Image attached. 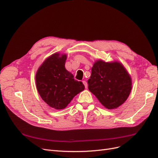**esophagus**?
<instances>
[{
  "label": "esophagus",
  "mask_w": 158,
  "mask_h": 158,
  "mask_svg": "<svg viewBox=\"0 0 158 158\" xmlns=\"http://www.w3.org/2000/svg\"><path fill=\"white\" fill-rule=\"evenodd\" d=\"M82 82H83V84H84V85L85 88H88V83L86 82V81L84 80V81H82Z\"/></svg>",
  "instance_id": "obj_1"
}]
</instances>
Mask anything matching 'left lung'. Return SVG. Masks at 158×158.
<instances>
[{"instance_id":"obj_1","label":"left lung","mask_w":158,"mask_h":158,"mask_svg":"<svg viewBox=\"0 0 158 158\" xmlns=\"http://www.w3.org/2000/svg\"><path fill=\"white\" fill-rule=\"evenodd\" d=\"M88 84L90 92L109 109L117 108L125 102L132 88L130 76L117 62L98 60L92 69Z\"/></svg>"}]
</instances>
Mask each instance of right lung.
Returning a JSON list of instances; mask_svg holds the SVG:
<instances>
[{"label": "right lung", "instance_id": "obj_1", "mask_svg": "<svg viewBox=\"0 0 158 158\" xmlns=\"http://www.w3.org/2000/svg\"><path fill=\"white\" fill-rule=\"evenodd\" d=\"M66 55L55 53L47 58L35 76L38 92L44 101L52 108L63 109L76 95L85 88L82 82L65 69Z\"/></svg>", "mask_w": 158, "mask_h": 158}]
</instances>
